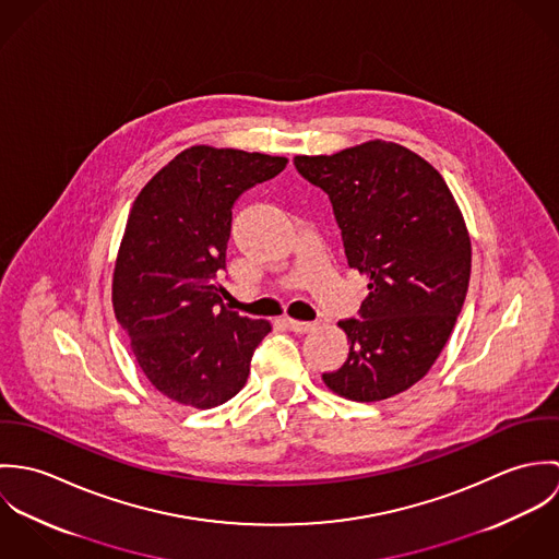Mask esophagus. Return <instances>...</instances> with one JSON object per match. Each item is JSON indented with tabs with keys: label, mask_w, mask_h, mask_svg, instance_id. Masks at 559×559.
<instances>
[{
	"label": "esophagus",
	"mask_w": 559,
	"mask_h": 559,
	"mask_svg": "<svg viewBox=\"0 0 559 559\" xmlns=\"http://www.w3.org/2000/svg\"><path fill=\"white\" fill-rule=\"evenodd\" d=\"M286 324L290 326V331L295 333H308L317 326V322H306V320L286 319Z\"/></svg>",
	"instance_id": "obj_1"
}]
</instances>
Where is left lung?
Here are the masks:
<instances>
[{
    "mask_svg": "<svg viewBox=\"0 0 559 559\" xmlns=\"http://www.w3.org/2000/svg\"><path fill=\"white\" fill-rule=\"evenodd\" d=\"M333 206L350 269L368 277L342 368L324 385L355 402L392 399L426 377L463 310L472 240L441 174L394 142L295 157Z\"/></svg>",
    "mask_w": 559,
    "mask_h": 559,
    "instance_id": "left-lung-1",
    "label": "left lung"
}]
</instances>
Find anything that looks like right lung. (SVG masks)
<instances>
[{
  "mask_svg": "<svg viewBox=\"0 0 559 559\" xmlns=\"http://www.w3.org/2000/svg\"><path fill=\"white\" fill-rule=\"evenodd\" d=\"M288 159L191 146L140 191L120 242L111 301L146 379L163 396L211 408L237 396L271 331L224 306L233 209Z\"/></svg>",
  "mask_w": 559,
  "mask_h": 559,
  "instance_id": "obj_1",
  "label": "right lung"
}]
</instances>
